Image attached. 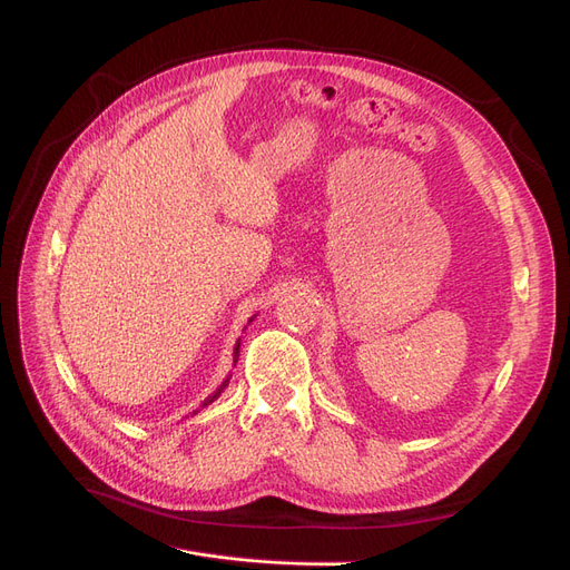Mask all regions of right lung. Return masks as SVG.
I'll return each mask as SVG.
<instances>
[{
    "label": "right lung",
    "mask_w": 570,
    "mask_h": 570,
    "mask_svg": "<svg viewBox=\"0 0 570 570\" xmlns=\"http://www.w3.org/2000/svg\"><path fill=\"white\" fill-rule=\"evenodd\" d=\"M238 348H240V341H238V344H236V348H234V363H236V355H238ZM229 380H232V377H226V380H224V382L219 384V389H217V392H215L213 396H207V399L203 401V405H200V409H205V405H209V403H213V401H217V399H219V394L224 392V389H226V386H229Z\"/></svg>",
    "instance_id": "right-lung-1"
}]
</instances>
